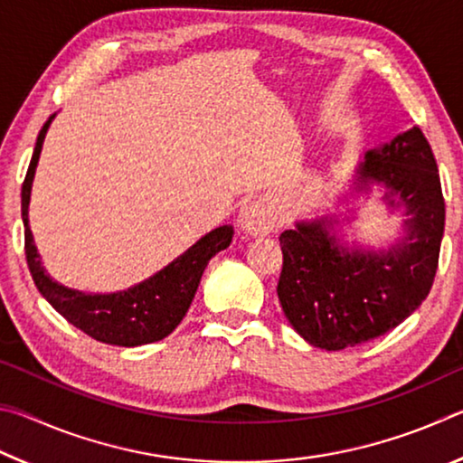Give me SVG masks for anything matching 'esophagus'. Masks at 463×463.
I'll use <instances>...</instances> for the list:
<instances>
[{"label": "esophagus", "instance_id": "1", "mask_svg": "<svg viewBox=\"0 0 463 463\" xmlns=\"http://www.w3.org/2000/svg\"><path fill=\"white\" fill-rule=\"evenodd\" d=\"M239 226L241 231L249 234V237H257V234H268L276 226V214L269 203L261 200H255L242 206L239 214Z\"/></svg>", "mask_w": 463, "mask_h": 463}]
</instances>
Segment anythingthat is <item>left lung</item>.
<instances>
[{"mask_svg": "<svg viewBox=\"0 0 463 463\" xmlns=\"http://www.w3.org/2000/svg\"><path fill=\"white\" fill-rule=\"evenodd\" d=\"M383 190L390 213L404 208V234L388 249L349 247L335 226L349 214L298 221L279 234L284 268L278 298L294 331L315 347L341 351L386 335L417 310L433 286L445 202L433 151L419 127L365 153L354 195Z\"/></svg>", "mask_w": 463, "mask_h": 463, "instance_id": "obj_1", "label": "left lung"}]
</instances>
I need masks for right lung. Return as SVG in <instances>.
<instances>
[{"instance_id": "add662e5", "label": "right lung", "mask_w": 463, "mask_h": 463, "mask_svg": "<svg viewBox=\"0 0 463 463\" xmlns=\"http://www.w3.org/2000/svg\"><path fill=\"white\" fill-rule=\"evenodd\" d=\"M54 116L57 114H52L44 122L43 130L38 132L28 174L24 184H22L26 261L38 292L62 318H67L73 326L93 336L96 341L118 345V347H138V345L165 339L184 320L208 261L231 245L234 234L232 226L224 224L203 234L184 255H179L177 260L156 271L155 276L130 286L128 289H120V292L90 294L54 281L43 268L28 222V206L36 165L41 159L46 130H49Z\"/></svg>"}]
</instances>
